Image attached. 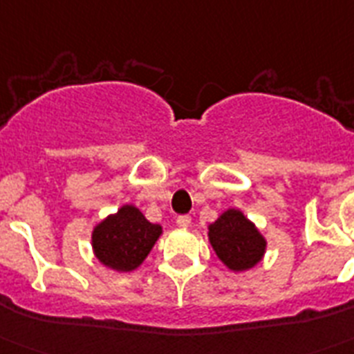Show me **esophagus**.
<instances>
[{
  "label": "esophagus",
  "mask_w": 354,
  "mask_h": 354,
  "mask_svg": "<svg viewBox=\"0 0 354 354\" xmlns=\"http://www.w3.org/2000/svg\"><path fill=\"white\" fill-rule=\"evenodd\" d=\"M177 224H179L180 227H188L189 224H192V217H189V215H179V217H177Z\"/></svg>",
  "instance_id": "34e87169"
}]
</instances>
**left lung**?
I'll list each match as a JSON object with an SVG mask.
<instances>
[{
    "instance_id": "left-lung-1",
    "label": "left lung",
    "mask_w": 354,
    "mask_h": 354,
    "mask_svg": "<svg viewBox=\"0 0 354 354\" xmlns=\"http://www.w3.org/2000/svg\"><path fill=\"white\" fill-rule=\"evenodd\" d=\"M209 242L217 257L233 271L253 268L261 261L266 241L241 212L227 209L209 226Z\"/></svg>"
}]
</instances>
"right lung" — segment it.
Masks as SVG:
<instances>
[{
	"label": "right lung",
	"mask_w": 354,
	"mask_h": 354,
	"mask_svg": "<svg viewBox=\"0 0 354 354\" xmlns=\"http://www.w3.org/2000/svg\"><path fill=\"white\" fill-rule=\"evenodd\" d=\"M159 224L148 223L136 206H122L95 226L92 244L95 257L118 271H131L141 266L160 235Z\"/></svg>",
	"instance_id": "obj_1"
}]
</instances>
